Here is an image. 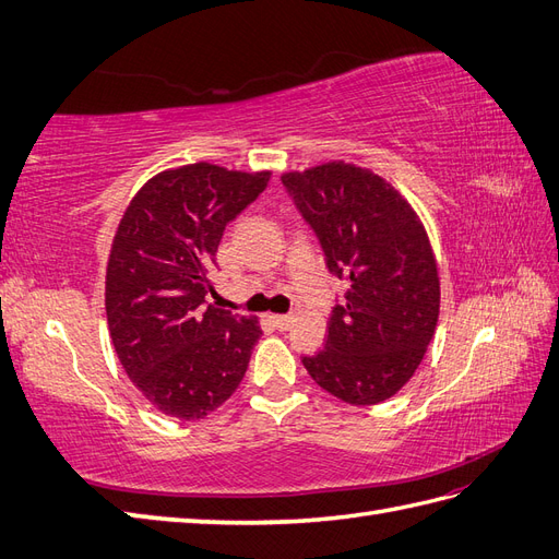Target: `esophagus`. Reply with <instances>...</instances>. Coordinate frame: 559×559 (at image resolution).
I'll use <instances>...</instances> for the list:
<instances>
[{
    "mask_svg": "<svg viewBox=\"0 0 559 559\" xmlns=\"http://www.w3.org/2000/svg\"><path fill=\"white\" fill-rule=\"evenodd\" d=\"M270 321H273V326L277 331H289L294 326V314H273Z\"/></svg>",
    "mask_w": 559,
    "mask_h": 559,
    "instance_id": "obj_1",
    "label": "esophagus"
}]
</instances>
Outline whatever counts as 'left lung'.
Masks as SVG:
<instances>
[{
  "instance_id": "left-lung-1",
  "label": "left lung",
  "mask_w": 559,
  "mask_h": 559,
  "mask_svg": "<svg viewBox=\"0 0 559 559\" xmlns=\"http://www.w3.org/2000/svg\"><path fill=\"white\" fill-rule=\"evenodd\" d=\"M282 183L329 273L347 284L324 349L302 366L345 403H382L413 378L436 331L441 284L425 226L396 189L357 165H319Z\"/></svg>"
}]
</instances>
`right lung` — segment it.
Returning <instances> with one entry per match:
<instances>
[{"instance_id": "obj_1", "label": "right lung", "mask_w": 559, "mask_h": 559, "mask_svg": "<svg viewBox=\"0 0 559 559\" xmlns=\"http://www.w3.org/2000/svg\"><path fill=\"white\" fill-rule=\"evenodd\" d=\"M270 173L210 163L156 175L132 198L107 265V321L132 384L165 415L200 419L245 378L261 329L207 306L226 226L257 200Z\"/></svg>"}]
</instances>
